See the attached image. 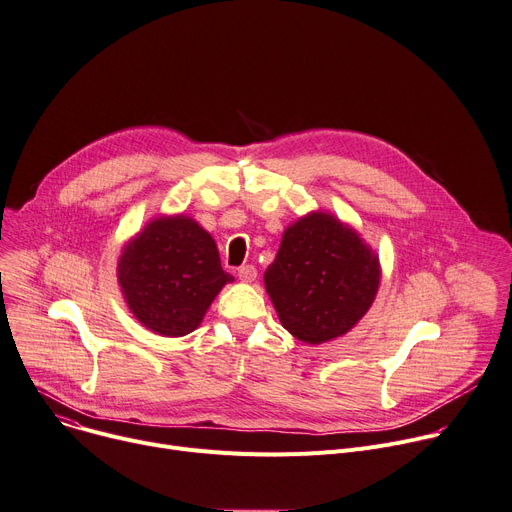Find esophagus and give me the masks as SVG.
<instances>
[{
  "label": "esophagus",
  "instance_id": "34e87169",
  "mask_svg": "<svg viewBox=\"0 0 512 512\" xmlns=\"http://www.w3.org/2000/svg\"><path fill=\"white\" fill-rule=\"evenodd\" d=\"M256 268L254 266H242V268H238V277H240V281L242 283H252V281H256Z\"/></svg>",
  "mask_w": 512,
  "mask_h": 512
}]
</instances>
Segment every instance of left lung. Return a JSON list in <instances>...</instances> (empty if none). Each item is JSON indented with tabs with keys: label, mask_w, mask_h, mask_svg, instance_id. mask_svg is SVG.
<instances>
[{
	"label": "left lung",
	"mask_w": 512,
	"mask_h": 512,
	"mask_svg": "<svg viewBox=\"0 0 512 512\" xmlns=\"http://www.w3.org/2000/svg\"><path fill=\"white\" fill-rule=\"evenodd\" d=\"M381 283L377 252L361 233L328 211H311L283 231L264 272L266 293L283 328L322 344L355 328Z\"/></svg>",
	"instance_id": "1"
}]
</instances>
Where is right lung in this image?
Masks as SVG:
<instances>
[{
    "mask_svg": "<svg viewBox=\"0 0 512 512\" xmlns=\"http://www.w3.org/2000/svg\"><path fill=\"white\" fill-rule=\"evenodd\" d=\"M116 279L135 320L178 338L201 326L219 291L233 283L213 235L192 217L157 215L123 246Z\"/></svg>",
    "mask_w": 512,
    "mask_h": 512,
    "instance_id": "1",
    "label": "right lung"
}]
</instances>
